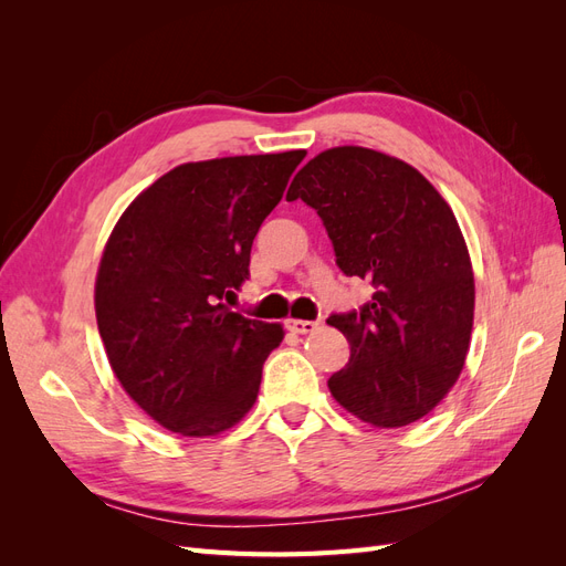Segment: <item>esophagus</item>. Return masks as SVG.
Masks as SVG:
<instances>
[{
	"mask_svg": "<svg viewBox=\"0 0 566 566\" xmlns=\"http://www.w3.org/2000/svg\"><path fill=\"white\" fill-rule=\"evenodd\" d=\"M316 321H302V318H290L287 321V328L297 333V335H306V333H314L316 331Z\"/></svg>",
	"mask_w": 566,
	"mask_h": 566,
	"instance_id": "34e87169",
	"label": "esophagus"
}]
</instances>
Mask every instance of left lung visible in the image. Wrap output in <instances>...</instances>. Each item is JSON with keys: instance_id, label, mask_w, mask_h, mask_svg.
<instances>
[{"instance_id": "8db88e82", "label": "left lung", "mask_w": 566, "mask_h": 566, "mask_svg": "<svg viewBox=\"0 0 566 566\" xmlns=\"http://www.w3.org/2000/svg\"><path fill=\"white\" fill-rule=\"evenodd\" d=\"M297 198L321 217L342 273L375 287L361 310L328 318L349 342L331 394L375 427L420 420L470 349L474 276L451 208L416 167L361 146L318 153L290 184Z\"/></svg>"}]
</instances>
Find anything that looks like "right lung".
I'll return each mask as SVG.
<instances>
[{
    "instance_id": "right-lung-1",
    "label": "right lung",
    "mask_w": 566,
    "mask_h": 566,
    "mask_svg": "<svg viewBox=\"0 0 566 566\" xmlns=\"http://www.w3.org/2000/svg\"><path fill=\"white\" fill-rule=\"evenodd\" d=\"M306 150L186 163L115 224L96 276V323L119 385L181 437H214L252 408L279 323L231 312L256 231Z\"/></svg>"
}]
</instances>
